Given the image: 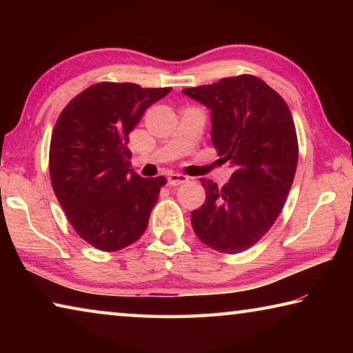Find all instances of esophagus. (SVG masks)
<instances>
[{
	"label": "esophagus",
	"instance_id": "1",
	"mask_svg": "<svg viewBox=\"0 0 353 353\" xmlns=\"http://www.w3.org/2000/svg\"><path fill=\"white\" fill-rule=\"evenodd\" d=\"M188 181L187 176L179 174V172H170L168 174V183L171 187H177V185H182Z\"/></svg>",
	"mask_w": 353,
	"mask_h": 353
}]
</instances>
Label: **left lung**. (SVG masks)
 <instances>
[{
    "mask_svg": "<svg viewBox=\"0 0 353 353\" xmlns=\"http://www.w3.org/2000/svg\"><path fill=\"white\" fill-rule=\"evenodd\" d=\"M212 110V141L234 174L224 187L201 179L205 202L191 213L194 234L221 254L259 243L285 205L294 181L299 143L288 104L252 74L183 88Z\"/></svg>",
    "mask_w": 353,
    "mask_h": 353,
    "instance_id": "8db88e82",
    "label": "left lung"
}]
</instances>
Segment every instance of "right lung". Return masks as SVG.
I'll list each match as a JSON object with an SVG mask.
<instances>
[{"mask_svg":"<svg viewBox=\"0 0 353 353\" xmlns=\"http://www.w3.org/2000/svg\"><path fill=\"white\" fill-rule=\"evenodd\" d=\"M171 87L98 82L65 105L52 129V190L76 234L104 252L145 234L163 176L145 179L130 166L129 134Z\"/></svg>","mask_w":353,"mask_h":353,"instance_id":"right-lung-1","label":"right lung"}]
</instances>
